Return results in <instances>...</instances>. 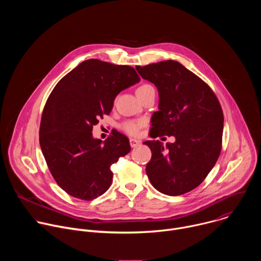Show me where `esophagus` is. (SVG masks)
Returning <instances> with one entry per match:
<instances>
[{
	"mask_svg": "<svg viewBox=\"0 0 261 261\" xmlns=\"http://www.w3.org/2000/svg\"><path fill=\"white\" fill-rule=\"evenodd\" d=\"M139 143H140L139 140H137L135 138H130V145H131V147H136V146L139 145Z\"/></svg>",
	"mask_w": 261,
	"mask_h": 261,
	"instance_id": "obj_1",
	"label": "esophagus"
}]
</instances>
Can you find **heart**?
<instances>
[{
	"label": "heart",
	"mask_w": 261,
	"mask_h": 261,
	"mask_svg": "<svg viewBox=\"0 0 261 261\" xmlns=\"http://www.w3.org/2000/svg\"><path fill=\"white\" fill-rule=\"evenodd\" d=\"M151 88H153V87L150 86V85H141L140 87L137 88L136 95L140 94V93H142V92H144V91H146L148 89H151ZM142 126H143V122L142 121H128V122L124 123L123 129L127 133H129L131 135H136L139 132V130H140V128Z\"/></svg>",
	"instance_id": "obj_1"
}]
</instances>
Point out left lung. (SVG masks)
Wrapping results in <instances>:
<instances>
[{
    "label": "left lung",
    "mask_w": 261,
    "mask_h": 261,
    "mask_svg": "<svg viewBox=\"0 0 261 261\" xmlns=\"http://www.w3.org/2000/svg\"><path fill=\"white\" fill-rule=\"evenodd\" d=\"M136 70L159 93L151 137L175 138L165 146L155 139L143 142L152 151L145 167L148 179L163 194L187 193L203 181L219 158L224 123L221 105L212 89L176 61L136 66Z\"/></svg>",
    "instance_id": "8db88e82"
}]
</instances>
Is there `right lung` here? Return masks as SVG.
Instances as JSON below:
<instances>
[{"label":"right lung","mask_w":261,"mask_h":261,"mask_svg":"<svg viewBox=\"0 0 261 261\" xmlns=\"http://www.w3.org/2000/svg\"><path fill=\"white\" fill-rule=\"evenodd\" d=\"M139 81L130 66L90 59L70 71L50 93L39 141L50 173L69 195L92 200L110 187V166L130 152L129 139L115 132L102 142L93 137V127L110 114L118 94Z\"/></svg>","instance_id":"right-lung-1"}]
</instances>
